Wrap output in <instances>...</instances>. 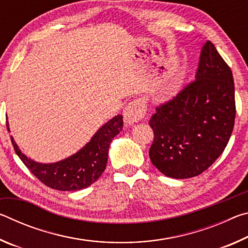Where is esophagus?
I'll list each match as a JSON object with an SVG mask.
<instances>
[{
    "instance_id": "1",
    "label": "esophagus",
    "mask_w": 248,
    "mask_h": 248,
    "mask_svg": "<svg viewBox=\"0 0 248 248\" xmlns=\"http://www.w3.org/2000/svg\"><path fill=\"white\" fill-rule=\"evenodd\" d=\"M146 112L145 102L143 99H134L125 106L124 110V123L128 125H132L139 123L143 118Z\"/></svg>"
}]
</instances>
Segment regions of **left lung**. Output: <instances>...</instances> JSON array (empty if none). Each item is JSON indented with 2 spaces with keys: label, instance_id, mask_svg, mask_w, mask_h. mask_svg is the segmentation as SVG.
I'll return each mask as SVG.
<instances>
[{
  "label": "left lung",
  "instance_id": "1",
  "mask_svg": "<svg viewBox=\"0 0 248 248\" xmlns=\"http://www.w3.org/2000/svg\"><path fill=\"white\" fill-rule=\"evenodd\" d=\"M235 114L232 71L208 40L201 50L195 81L156 107L151 117V162L171 178L198 176L228 145Z\"/></svg>",
  "mask_w": 248,
  "mask_h": 248
}]
</instances>
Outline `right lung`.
<instances>
[{
	"instance_id": "right-lung-1",
	"label": "right lung",
	"mask_w": 248,
	"mask_h": 248,
	"mask_svg": "<svg viewBox=\"0 0 248 248\" xmlns=\"http://www.w3.org/2000/svg\"><path fill=\"white\" fill-rule=\"evenodd\" d=\"M7 130L8 123L6 121ZM124 127L123 116L118 115L100 127L90 142L70 157L50 164H43L22 153L13 137L12 144L25 166L46 186L62 191H75L91 186L106 169L111 140Z\"/></svg>"
}]
</instances>
